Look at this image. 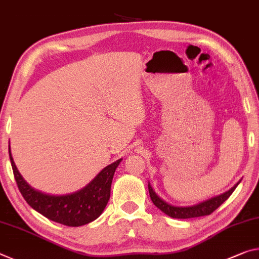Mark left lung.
<instances>
[{"instance_id":"obj_1","label":"left lung","mask_w":259,"mask_h":259,"mask_svg":"<svg viewBox=\"0 0 259 259\" xmlns=\"http://www.w3.org/2000/svg\"><path fill=\"white\" fill-rule=\"evenodd\" d=\"M239 184L240 181L237 182L234 187L228 190V192L193 206H173L171 204H168V203L164 202L160 197H158L157 194L152 190L150 184L148 185V189H149V195L152 203H154L159 210H162L165 214L177 219H188V218L202 217V215H209L212 213L214 210H217L218 207L231 196L232 193L234 192L236 186Z\"/></svg>"}]
</instances>
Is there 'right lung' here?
Here are the masks:
<instances>
[{
	"label": "right lung",
	"instance_id": "1",
	"mask_svg": "<svg viewBox=\"0 0 259 259\" xmlns=\"http://www.w3.org/2000/svg\"><path fill=\"white\" fill-rule=\"evenodd\" d=\"M9 156L15 180L25 201L46 218L72 227L86 225L99 218L103 212L110 198L114 171L121 162V159H118L117 162L108 165L94 178V180L78 192L56 196L33 189L17 169L10 148Z\"/></svg>",
	"mask_w": 259,
	"mask_h": 259
}]
</instances>
